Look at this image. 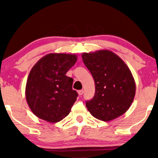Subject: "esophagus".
Here are the masks:
<instances>
[{"label":"esophagus","instance_id":"obj_1","mask_svg":"<svg viewBox=\"0 0 158 158\" xmlns=\"http://www.w3.org/2000/svg\"><path fill=\"white\" fill-rule=\"evenodd\" d=\"M83 93H84V90H78V94H79V96L82 95Z\"/></svg>","mask_w":158,"mask_h":158}]
</instances>
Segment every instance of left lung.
<instances>
[{
    "instance_id": "8db88e82",
    "label": "left lung",
    "mask_w": 158,
    "mask_h": 158,
    "mask_svg": "<svg viewBox=\"0 0 158 158\" xmlns=\"http://www.w3.org/2000/svg\"><path fill=\"white\" fill-rule=\"evenodd\" d=\"M95 82V94L86 107L95 118L110 121L126 113L133 102L136 85L131 70L114 52L108 50L81 55Z\"/></svg>"
}]
</instances>
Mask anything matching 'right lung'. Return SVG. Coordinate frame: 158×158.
Listing matches in <instances>:
<instances>
[{
    "label": "right lung",
    "instance_id": "add662e5",
    "mask_svg": "<svg viewBox=\"0 0 158 158\" xmlns=\"http://www.w3.org/2000/svg\"><path fill=\"white\" fill-rule=\"evenodd\" d=\"M77 60L75 54L49 53L32 67L25 95L36 117L49 123H58L68 115L78 94L72 88L73 79L66 73Z\"/></svg>",
    "mask_w": 158,
    "mask_h": 158
}]
</instances>
